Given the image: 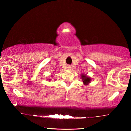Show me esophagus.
Returning <instances> with one entry per match:
<instances>
[{"label":"esophagus","mask_w":131,"mask_h":131,"mask_svg":"<svg viewBox=\"0 0 131 131\" xmlns=\"http://www.w3.org/2000/svg\"><path fill=\"white\" fill-rule=\"evenodd\" d=\"M67 68H68V70H71V67H70V66H68V67H67Z\"/></svg>","instance_id":"obj_1"}]
</instances>
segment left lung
Segmentation results:
<instances>
[{"label": "left lung", "instance_id": "obj_1", "mask_svg": "<svg viewBox=\"0 0 131 131\" xmlns=\"http://www.w3.org/2000/svg\"><path fill=\"white\" fill-rule=\"evenodd\" d=\"M81 79H82V82H83L84 85H88L89 84L91 83L92 81V78L90 76H88L86 74H84L82 73L81 75Z\"/></svg>", "mask_w": 131, "mask_h": 131}]
</instances>
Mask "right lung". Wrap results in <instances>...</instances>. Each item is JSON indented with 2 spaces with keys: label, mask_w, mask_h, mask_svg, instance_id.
<instances>
[{
  "label": "right lung",
  "mask_w": 131,
  "mask_h": 131,
  "mask_svg": "<svg viewBox=\"0 0 131 131\" xmlns=\"http://www.w3.org/2000/svg\"><path fill=\"white\" fill-rule=\"evenodd\" d=\"M51 77L53 78V74L51 75ZM48 80H49V81H50V80H51V79H48Z\"/></svg>",
  "instance_id": "right-lung-1"
}]
</instances>
